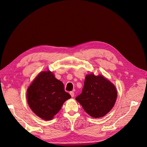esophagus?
<instances>
[{"label": "esophagus", "instance_id": "obj_1", "mask_svg": "<svg viewBox=\"0 0 147 147\" xmlns=\"http://www.w3.org/2000/svg\"><path fill=\"white\" fill-rule=\"evenodd\" d=\"M70 94H71V96L72 97H74V92H70Z\"/></svg>", "mask_w": 147, "mask_h": 147}]
</instances>
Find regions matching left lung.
I'll return each instance as SVG.
<instances>
[{
    "instance_id": "obj_1",
    "label": "left lung",
    "mask_w": 147,
    "mask_h": 147,
    "mask_svg": "<svg viewBox=\"0 0 147 147\" xmlns=\"http://www.w3.org/2000/svg\"><path fill=\"white\" fill-rule=\"evenodd\" d=\"M117 96V90L109 81L102 75L90 74L86 76L82 93L76 100L91 117L100 118L113 108Z\"/></svg>"
}]
</instances>
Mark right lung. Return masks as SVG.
Masks as SVG:
<instances>
[{
    "label": "right lung",
    "instance_id": "1",
    "mask_svg": "<svg viewBox=\"0 0 147 147\" xmlns=\"http://www.w3.org/2000/svg\"><path fill=\"white\" fill-rule=\"evenodd\" d=\"M63 82L50 71L42 72L27 91L28 104L42 119L50 120L61 109L63 103L71 97Z\"/></svg>",
    "mask_w": 147,
    "mask_h": 147
}]
</instances>
